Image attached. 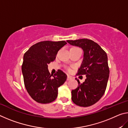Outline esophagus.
<instances>
[{
	"label": "esophagus",
	"instance_id": "34e87169",
	"mask_svg": "<svg viewBox=\"0 0 128 128\" xmlns=\"http://www.w3.org/2000/svg\"><path fill=\"white\" fill-rule=\"evenodd\" d=\"M72 77L70 76H69V75H68V76H67V81H69V80H72Z\"/></svg>",
	"mask_w": 128,
	"mask_h": 128
}]
</instances>
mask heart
<instances>
[{"label":"heart","mask_w":128,"mask_h":128,"mask_svg":"<svg viewBox=\"0 0 128 128\" xmlns=\"http://www.w3.org/2000/svg\"><path fill=\"white\" fill-rule=\"evenodd\" d=\"M68 70H69V68H68Z\"/></svg>","instance_id":"1"}]
</instances>
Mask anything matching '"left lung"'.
<instances>
[{
    "label": "left lung",
    "instance_id": "8db88e82",
    "mask_svg": "<svg viewBox=\"0 0 128 128\" xmlns=\"http://www.w3.org/2000/svg\"><path fill=\"white\" fill-rule=\"evenodd\" d=\"M66 42L83 50V61L77 75L86 76L82 84L77 80L78 86L72 91V100L81 107L92 106L102 97L107 87L110 74L107 54L98 43L88 39Z\"/></svg>",
    "mask_w": 128,
    "mask_h": 128
}]
</instances>
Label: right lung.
I'll return each mask as SVG.
<instances>
[{
  "instance_id": "right-lung-1",
  "label": "right lung",
  "mask_w": 128,
  "mask_h": 128,
  "mask_svg": "<svg viewBox=\"0 0 128 128\" xmlns=\"http://www.w3.org/2000/svg\"><path fill=\"white\" fill-rule=\"evenodd\" d=\"M66 41H42L33 45L24 55L22 73L26 89L36 102L51 103L58 96V88L66 82L67 76L61 70L51 74L48 64L55 59Z\"/></svg>"
}]
</instances>
